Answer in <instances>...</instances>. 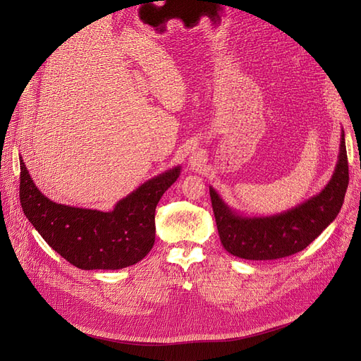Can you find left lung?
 <instances>
[{
	"instance_id": "left-lung-1",
	"label": "left lung",
	"mask_w": 361,
	"mask_h": 361,
	"mask_svg": "<svg viewBox=\"0 0 361 361\" xmlns=\"http://www.w3.org/2000/svg\"><path fill=\"white\" fill-rule=\"evenodd\" d=\"M348 180V158L343 130L338 162L332 178L319 195L290 211L272 216H241L209 187L222 245L233 256L249 260H272L301 252L339 214Z\"/></svg>"
}]
</instances>
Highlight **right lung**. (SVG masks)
Returning <instances> with one entry per match:
<instances>
[{
  "mask_svg": "<svg viewBox=\"0 0 361 361\" xmlns=\"http://www.w3.org/2000/svg\"><path fill=\"white\" fill-rule=\"evenodd\" d=\"M180 166L147 180L101 212L55 203L44 196L20 157V203L26 218L51 247L85 271L123 269L140 262L155 243V209L180 176Z\"/></svg>",
  "mask_w": 361,
  "mask_h": 361,
  "instance_id": "obj_1",
  "label": "right lung"
}]
</instances>
